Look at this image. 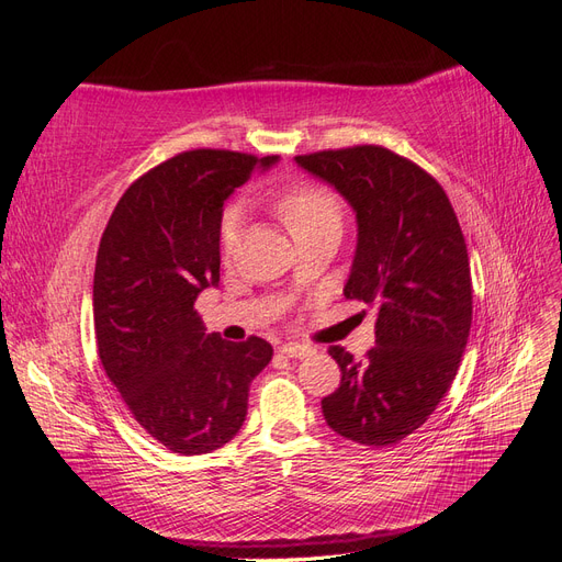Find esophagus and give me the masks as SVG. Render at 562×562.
<instances>
[{"instance_id":"1","label":"esophagus","mask_w":562,"mask_h":562,"mask_svg":"<svg viewBox=\"0 0 562 562\" xmlns=\"http://www.w3.org/2000/svg\"><path fill=\"white\" fill-rule=\"evenodd\" d=\"M281 353H285L288 359H304V356L314 353V349L307 345H300V342H288L281 347Z\"/></svg>"}]
</instances>
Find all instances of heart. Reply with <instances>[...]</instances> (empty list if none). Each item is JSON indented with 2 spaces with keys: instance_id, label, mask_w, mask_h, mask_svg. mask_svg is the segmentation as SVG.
<instances>
[{
  "instance_id": "1",
  "label": "heart",
  "mask_w": 562,
  "mask_h": 562,
  "mask_svg": "<svg viewBox=\"0 0 562 562\" xmlns=\"http://www.w3.org/2000/svg\"><path fill=\"white\" fill-rule=\"evenodd\" d=\"M277 209L293 234L314 227L323 223V220H339L335 196L318 184L293 187V190H288L279 199ZM241 223H244V206L241 203H234V206H229L223 213V220H220V246H223L225 255H229L236 241H239Z\"/></svg>"
}]
</instances>
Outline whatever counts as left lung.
Instances as JSON below:
<instances>
[{"label":"left lung","instance_id":"left-lung-1","mask_svg":"<svg viewBox=\"0 0 562 562\" xmlns=\"http://www.w3.org/2000/svg\"><path fill=\"white\" fill-rule=\"evenodd\" d=\"M356 213L359 241L345 297L378 310L375 347L328 353L342 382L321 401L328 427L361 446H394L443 401L471 330L473 291L462 227L443 187L380 145L295 157Z\"/></svg>","mask_w":562,"mask_h":562}]
</instances>
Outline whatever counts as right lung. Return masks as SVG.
<instances>
[{"mask_svg":"<svg viewBox=\"0 0 562 562\" xmlns=\"http://www.w3.org/2000/svg\"><path fill=\"white\" fill-rule=\"evenodd\" d=\"M277 159L180 151L128 187L100 239V363L135 422L173 452L229 443L246 419L250 382L274 353L255 335L246 342L206 335L194 302L220 281L223 203Z\"/></svg>","mask_w":562,"mask_h":562,"instance_id":"obj_1","label":"right lung"}]
</instances>
